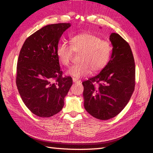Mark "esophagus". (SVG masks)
Masks as SVG:
<instances>
[{
	"label": "esophagus",
	"mask_w": 153,
	"mask_h": 153,
	"mask_svg": "<svg viewBox=\"0 0 153 153\" xmlns=\"http://www.w3.org/2000/svg\"><path fill=\"white\" fill-rule=\"evenodd\" d=\"M73 82H75V83H79L80 82V81L78 79H76V78H73Z\"/></svg>",
	"instance_id": "1"
}]
</instances>
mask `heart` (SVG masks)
I'll return each instance as SVG.
<instances>
[{"mask_svg":"<svg viewBox=\"0 0 153 153\" xmlns=\"http://www.w3.org/2000/svg\"><path fill=\"white\" fill-rule=\"evenodd\" d=\"M70 46L60 42L56 46V55L61 65L69 66L74 53L79 54L78 63L71 67L67 74L79 78L90 72L97 73L107 66L109 61L113 47L108 41L103 40L97 35L81 33L72 36L69 40Z\"/></svg>","mask_w":153,"mask_h":153,"instance_id":"obj_1","label":"heart"}]
</instances>
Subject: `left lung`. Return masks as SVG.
I'll return each instance as SVG.
<instances>
[{
  "instance_id": "obj_1",
  "label": "left lung",
  "mask_w": 153,
  "mask_h": 153,
  "mask_svg": "<svg viewBox=\"0 0 153 153\" xmlns=\"http://www.w3.org/2000/svg\"><path fill=\"white\" fill-rule=\"evenodd\" d=\"M110 61L97 76L82 82L84 108L93 117L107 120L117 115L128 104L135 88V63L129 44L112 33Z\"/></svg>"
}]
</instances>
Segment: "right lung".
<instances>
[{
    "mask_svg": "<svg viewBox=\"0 0 153 153\" xmlns=\"http://www.w3.org/2000/svg\"><path fill=\"white\" fill-rule=\"evenodd\" d=\"M70 26L66 23L46 25L29 36L20 51L17 87L25 106L38 117L61 111L73 84L71 77L62 76L56 55L60 38Z\"/></svg>",
    "mask_w": 153,
    "mask_h": 153,
    "instance_id": "add662e5",
    "label": "right lung"
}]
</instances>
